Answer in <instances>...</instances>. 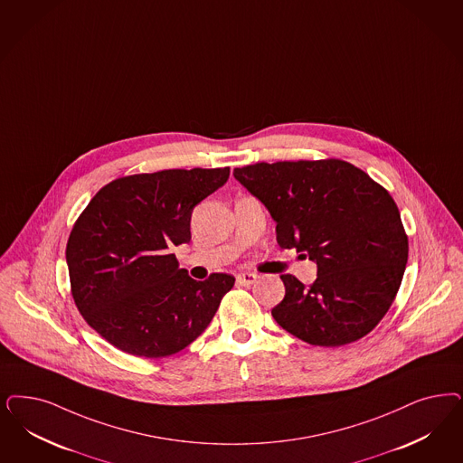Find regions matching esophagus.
Instances as JSON below:
<instances>
[{
    "label": "esophagus",
    "instance_id": "obj_1",
    "mask_svg": "<svg viewBox=\"0 0 463 463\" xmlns=\"http://www.w3.org/2000/svg\"><path fill=\"white\" fill-rule=\"evenodd\" d=\"M256 279H258V275L256 273H250V271H244V273H240L236 277V280H238V284H241V286H253Z\"/></svg>",
    "mask_w": 463,
    "mask_h": 463
}]
</instances>
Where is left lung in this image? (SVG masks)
<instances>
[{
  "label": "left lung",
  "mask_w": 463,
  "mask_h": 463,
  "mask_svg": "<svg viewBox=\"0 0 463 463\" xmlns=\"http://www.w3.org/2000/svg\"><path fill=\"white\" fill-rule=\"evenodd\" d=\"M234 177L277 222V242L318 267L306 288L280 275L286 296L275 321L311 345L338 347L367 335L399 292L409 241L382 184L345 160L258 162Z\"/></svg>",
  "instance_id": "8db88e82"
}]
</instances>
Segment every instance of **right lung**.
Masks as SVG:
<instances>
[{
	"instance_id": "1",
	"label": "right lung",
	"mask_w": 463,
	"mask_h": 463,
	"mask_svg": "<svg viewBox=\"0 0 463 463\" xmlns=\"http://www.w3.org/2000/svg\"><path fill=\"white\" fill-rule=\"evenodd\" d=\"M229 179L221 169H167L114 179L97 192L66 244L71 296L116 349L165 357L205 332L234 277L196 282L173 246L190 242L193 208Z\"/></svg>"
}]
</instances>
